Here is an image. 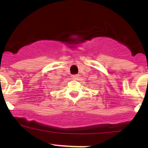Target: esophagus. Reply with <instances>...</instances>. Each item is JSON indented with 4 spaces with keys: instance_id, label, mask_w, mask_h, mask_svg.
<instances>
[{
    "instance_id": "obj_1",
    "label": "esophagus",
    "mask_w": 148,
    "mask_h": 148,
    "mask_svg": "<svg viewBox=\"0 0 148 148\" xmlns=\"http://www.w3.org/2000/svg\"><path fill=\"white\" fill-rule=\"evenodd\" d=\"M78 77H79V75H78V74H76V75H72V78H75V79L78 78Z\"/></svg>"
}]
</instances>
